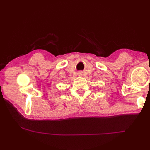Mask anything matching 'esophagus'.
Returning a JSON list of instances; mask_svg holds the SVG:
<instances>
[{"instance_id": "34e87169", "label": "esophagus", "mask_w": 150, "mask_h": 150, "mask_svg": "<svg viewBox=\"0 0 150 150\" xmlns=\"http://www.w3.org/2000/svg\"><path fill=\"white\" fill-rule=\"evenodd\" d=\"M83 74L82 72H79V73H78V76H82Z\"/></svg>"}]
</instances>
